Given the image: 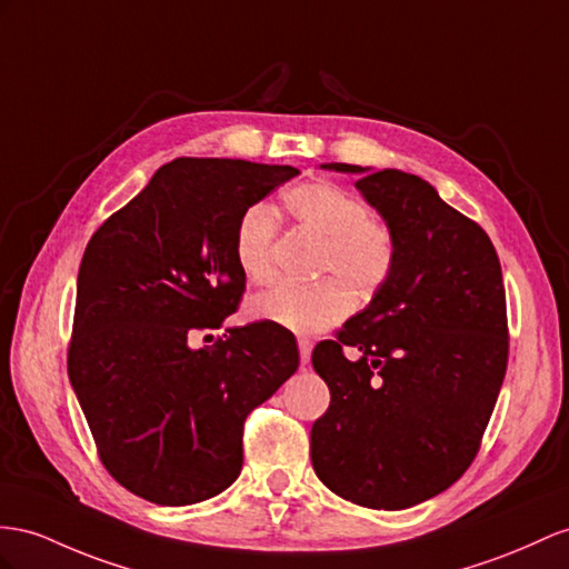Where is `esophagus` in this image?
I'll return each instance as SVG.
<instances>
[{
  "label": "esophagus",
  "mask_w": 569,
  "mask_h": 569,
  "mask_svg": "<svg viewBox=\"0 0 569 569\" xmlns=\"http://www.w3.org/2000/svg\"><path fill=\"white\" fill-rule=\"evenodd\" d=\"M298 351H300V362H302V368H305V366H308V362H310L312 341H310V339H305V337H300V339H298Z\"/></svg>",
  "instance_id": "esophagus-1"
}]
</instances>
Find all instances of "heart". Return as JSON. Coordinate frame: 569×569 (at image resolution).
<instances>
[{
  "instance_id": "b5f03b06",
  "label": "heart",
  "mask_w": 569,
  "mask_h": 569,
  "mask_svg": "<svg viewBox=\"0 0 569 569\" xmlns=\"http://www.w3.org/2000/svg\"><path fill=\"white\" fill-rule=\"evenodd\" d=\"M290 218L302 228L325 238L319 252V273L340 279L317 283H279L252 300L250 310L257 319L281 325L300 333H315L341 322L351 308V296L375 298L389 283L397 269L399 240L397 230L382 216L348 189L317 180L290 189L286 194ZM279 238V216L269 203L259 201L238 218L232 250L242 273L252 283L273 279V244Z\"/></svg>"
}]
</instances>
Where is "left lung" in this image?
<instances>
[{
	"label": "left lung",
	"mask_w": 569,
	"mask_h": 569,
	"mask_svg": "<svg viewBox=\"0 0 569 569\" xmlns=\"http://www.w3.org/2000/svg\"><path fill=\"white\" fill-rule=\"evenodd\" d=\"M356 187L397 230L399 257L368 308L315 346L331 401L310 457L339 498L403 509L459 480L483 442L509 358L505 283L488 232L418 174L377 170Z\"/></svg>",
	"instance_id": "8db88e82"
}]
</instances>
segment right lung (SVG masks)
<instances>
[{"label":"right lung","mask_w":569,"mask_h":569,"mask_svg":"<svg viewBox=\"0 0 569 569\" xmlns=\"http://www.w3.org/2000/svg\"><path fill=\"white\" fill-rule=\"evenodd\" d=\"M296 174L174 158L86 244L67 372L98 459L143 500L223 492L242 469L244 418L298 370L296 337L267 319L189 343L240 308L238 218Z\"/></svg>","instance_id":"1"}]
</instances>
